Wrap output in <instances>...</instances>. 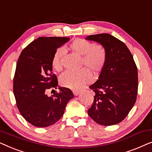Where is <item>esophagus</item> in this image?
Returning a JSON list of instances; mask_svg holds the SVG:
<instances>
[{
  "instance_id": "obj_1",
  "label": "esophagus",
  "mask_w": 152,
  "mask_h": 152,
  "mask_svg": "<svg viewBox=\"0 0 152 152\" xmlns=\"http://www.w3.org/2000/svg\"><path fill=\"white\" fill-rule=\"evenodd\" d=\"M73 92V94L77 96V95H78L79 93H80V91H72Z\"/></svg>"
}]
</instances>
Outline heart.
<instances>
[{
  "label": "heart",
  "mask_w": 152,
  "mask_h": 152,
  "mask_svg": "<svg viewBox=\"0 0 152 152\" xmlns=\"http://www.w3.org/2000/svg\"><path fill=\"white\" fill-rule=\"evenodd\" d=\"M72 53L82 56L81 66H84L76 72L66 71L60 77V83L66 88L77 90L88 82L91 78V72L98 73L105 66L107 53L105 48L102 45H95L91 41L83 39H76L68 45ZM62 50H57L52 59V65L57 71L62 70Z\"/></svg>",
  "instance_id": "b5f03b06"
}]
</instances>
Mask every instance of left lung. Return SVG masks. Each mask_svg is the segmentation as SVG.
Wrapping results in <instances>:
<instances>
[{
    "mask_svg": "<svg viewBox=\"0 0 152 152\" xmlns=\"http://www.w3.org/2000/svg\"><path fill=\"white\" fill-rule=\"evenodd\" d=\"M87 40L105 48L107 59L98 80L89 88L95 95L88 114L97 124L120 123L128 115L138 94V69L124 43L109 34L90 35Z\"/></svg>",
    "mask_w": 152,
    "mask_h": 152,
    "instance_id": "obj_1",
    "label": "left lung"
}]
</instances>
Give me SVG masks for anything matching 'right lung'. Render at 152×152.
I'll use <instances>...</instances> for the list:
<instances>
[{
    "label": "right lung",
    "mask_w": 152,
    "mask_h": 152,
    "mask_svg": "<svg viewBox=\"0 0 152 152\" xmlns=\"http://www.w3.org/2000/svg\"><path fill=\"white\" fill-rule=\"evenodd\" d=\"M68 41V37H39L25 48L18 57L14 94L20 114L33 126L46 127L55 124L74 97L65 87H59V92L51 97L46 95L48 89L58 86L57 76L52 72L54 54Z\"/></svg>",
    "instance_id": "1"
}]
</instances>
